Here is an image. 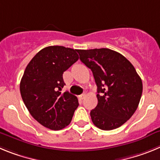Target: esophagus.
Listing matches in <instances>:
<instances>
[{
	"mask_svg": "<svg viewBox=\"0 0 160 160\" xmlns=\"http://www.w3.org/2000/svg\"><path fill=\"white\" fill-rule=\"evenodd\" d=\"M85 97H86V94H81V95H79V96H78L79 99H81V100L84 99Z\"/></svg>",
	"mask_w": 160,
	"mask_h": 160,
	"instance_id": "1",
	"label": "esophagus"
}]
</instances>
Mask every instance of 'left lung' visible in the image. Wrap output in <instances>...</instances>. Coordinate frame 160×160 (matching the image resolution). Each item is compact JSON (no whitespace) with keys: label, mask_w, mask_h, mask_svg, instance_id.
Segmentation results:
<instances>
[{"label":"left lung","mask_w":160,"mask_h":160,"mask_svg":"<svg viewBox=\"0 0 160 160\" xmlns=\"http://www.w3.org/2000/svg\"><path fill=\"white\" fill-rule=\"evenodd\" d=\"M79 58L94 75L98 105L90 111L94 125L111 131L125 123L135 112L142 83L135 67L121 53L102 48L77 49Z\"/></svg>","instance_id":"1"}]
</instances>
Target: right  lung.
<instances>
[{"mask_svg":"<svg viewBox=\"0 0 160 160\" xmlns=\"http://www.w3.org/2000/svg\"><path fill=\"white\" fill-rule=\"evenodd\" d=\"M76 51L59 46L44 48L29 62L21 80L25 107L34 119L50 130L69 125L79 105L76 96L62 93L66 85L63 73L78 60Z\"/></svg>","mask_w":160,"mask_h":160,"instance_id":"obj_1","label":"right lung"}]
</instances>
